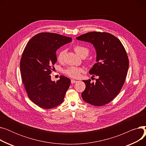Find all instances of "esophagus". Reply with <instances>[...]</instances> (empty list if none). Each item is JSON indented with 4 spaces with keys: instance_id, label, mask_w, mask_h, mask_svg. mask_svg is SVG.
<instances>
[{
    "instance_id": "1",
    "label": "esophagus",
    "mask_w": 146,
    "mask_h": 146,
    "mask_svg": "<svg viewBox=\"0 0 146 146\" xmlns=\"http://www.w3.org/2000/svg\"><path fill=\"white\" fill-rule=\"evenodd\" d=\"M76 82H77V81L75 80H73V79H72V80H71V83H72V84H73V83H76Z\"/></svg>"
}]
</instances>
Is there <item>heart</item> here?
I'll return each mask as SVG.
<instances>
[{
	"label": "heart",
	"instance_id": "obj_1",
	"mask_svg": "<svg viewBox=\"0 0 146 146\" xmlns=\"http://www.w3.org/2000/svg\"><path fill=\"white\" fill-rule=\"evenodd\" d=\"M74 50L78 55L82 58H85L87 57L89 54V50L83 46L76 45L74 46ZM66 54V51L62 50L58 52L57 55V60L59 62H62L64 60V56ZM88 62L89 61H88ZM83 72V69L80 67H69L65 69L64 73L67 75L69 77L72 78L77 79L80 78L81 73Z\"/></svg>",
	"mask_w": 146,
	"mask_h": 146
}]
</instances>
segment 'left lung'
<instances>
[{
  "instance_id": "obj_1",
  "label": "left lung",
  "mask_w": 146,
  "mask_h": 146,
  "mask_svg": "<svg viewBox=\"0 0 146 146\" xmlns=\"http://www.w3.org/2000/svg\"><path fill=\"white\" fill-rule=\"evenodd\" d=\"M90 42L96 51V61L89 73L98 76L96 82L83 80L86 89L82 93L83 101L101 106L111 102L123 86L129 60L124 47L118 38L105 32H89L76 38Z\"/></svg>"
}]
</instances>
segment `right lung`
<instances>
[{
	"label": "right lung",
	"instance_id": "right-lung-1",
	"mask_svg": "<svg viewBox=\"0 0 146 146\" xmlns=\"http://www.w3.org/2000/svg\"><path fill=\"white\" fill-rule=\"evenodd\" d=\"M72 40L56 33H41L27 43L20 61L21 78L30 100L40 108L51 109L64 101L70 80L64 76L57 82L50 74L57 62L56 51Z\"/></svg>",
	"mask_w": 146,
	"mask_h": 146
}]
</instances>
